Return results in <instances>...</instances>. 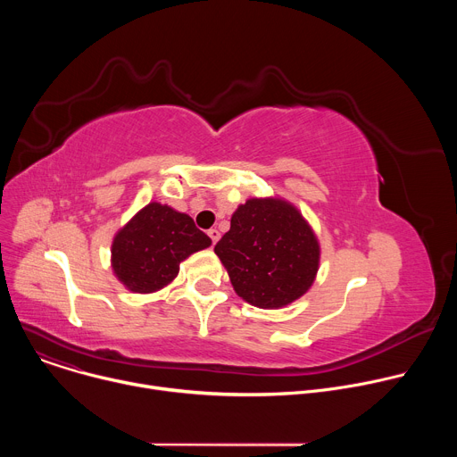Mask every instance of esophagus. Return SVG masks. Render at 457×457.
<instances>
[{"label":"esophagus","instance_id":"34e87169","mask_svg":"<svg viewBox=\"0 0 457 457\" xmlns=\"http://www.w3.org/2000/svg\"><path fill=\"white\" fill-rule=\"evenodd\" d=\"M208 235H210V238H212L213 244H217L219 238H220V233H219V229H215V228H212V229L208 231Z\"/></svg>","mask_w":457,"mask_h":457}]
</instances>
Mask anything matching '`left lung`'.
I'll return each mask as SVG.
<instances>
[{"mask_svg": "<svg viewBox=\"0 0 457 457\" xmlns=\"http://www.w3.org/2000/svg\"><path fill=\"white\" fill-rule=\"evenodd\" d=\"M215 253L235 293L260 309H280L305 295L320 268V242L291 203L247 199L231 215Z\"/></svg>", "mask_w": 457, "mask_h": 457, "instance_id": "left-lung-1", "label": "left lung"}]
</instances>
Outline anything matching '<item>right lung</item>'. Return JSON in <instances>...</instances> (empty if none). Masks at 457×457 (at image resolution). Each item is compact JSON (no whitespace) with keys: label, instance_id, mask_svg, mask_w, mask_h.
<instances>
[{"label":"right lung","instance_id":"add662e5","mask_svg":"<svg viewBox=\"0 0 457 457\" xmlns=\"http://www.w3.org/2000/svg\"><path fill=\"white\" fill-rule=\"evenodd\" d=\"M210 245L189 215L150 203L115 233L112 270L128 291L148 295L170 286L182 260Z\"/></svg>","mask_w":457,"mask_h":457}]
</instances>
